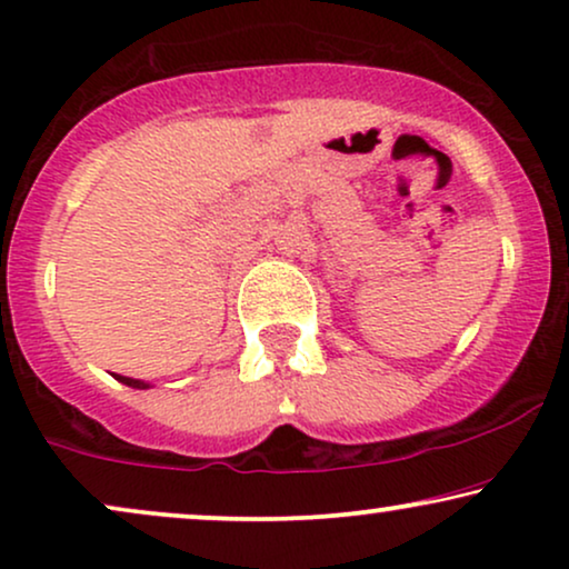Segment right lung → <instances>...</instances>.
<instances>
[{
	"label": "right lung",
	"instance_id": "obj_1",
	"mask_svg": "<svg viewBox=\"0 0 569 569\" xmlns=\"http://www.w3.org/2000/svg\"><path fill=\"white\" fill-rule=\"evenodd\" d=\"M120 380V383H126V386H131V388H149L147 383H141V380H133V378H126V376H114Z\"/></svg>",
	"mask_w": 569,
	"mask_h": 569
}]
</instances>
